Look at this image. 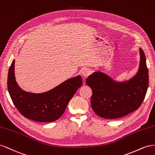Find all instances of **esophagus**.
Listing matches in <instances>:
<instances>
[{
    "label": "esophagus",
    "instance_id": "esophagus-1",
    "mask_svg": "<svg viewBox=\"0 0 155 155\" xmlns=\"http://www.w3.org/2000/svg\"><path fill=\"white\" fill-rule=\"evenodd\" d=\"M91 71L90 69L86 68L84 69H83V71H82V74L84 77H87L89 76V75L91 74Z\"/></svg>",
    "mask_w": 155,
    "mask_h": 155
}]
</instances>
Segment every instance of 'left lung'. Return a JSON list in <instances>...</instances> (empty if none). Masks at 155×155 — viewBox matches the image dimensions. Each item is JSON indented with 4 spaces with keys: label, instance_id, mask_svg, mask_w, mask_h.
I'll use <instances>...</instances> for the list:
<instances>
[{
    "label": "left lung",
    "instance_id": "obj_1",
    "mask_svg": "<svg viewBox=\"0 0 155 155\" xmlns=\"http://www.w3.org/2000/svg\"><path fill=\"white\" fill-rule=\"evenodd\" d=\"M138 71L130 80L116 82L108 75L95 72L86 78L92 90L91 105L95 113L105 119L124 117L140 107L146 95L149 73L144 52L140 48Z\"/></svg>",
    "mask_w": 155,
    "mask_h": 155
}]
</instances>
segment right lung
Instances as JSON below:
<instances>
[{"mask_svg": "<svg viewBox=\"0 0 155 155\" xmlns=\"http://www.w3.org/2000/svg\"><path fill=\"white\" fill-rule=\"evenodd\" d=\"M15 60L8 75V90L18 111L24 117L39 122H52L62 116L77 90L82 84L81 76L71 78L52 90L42 94L22 90L15 81Z\"/></svg>", "mask_w": 155, "mask_h": 155, "instance_id": "right-lung-1", "label": "right lung"}]
</instances>
